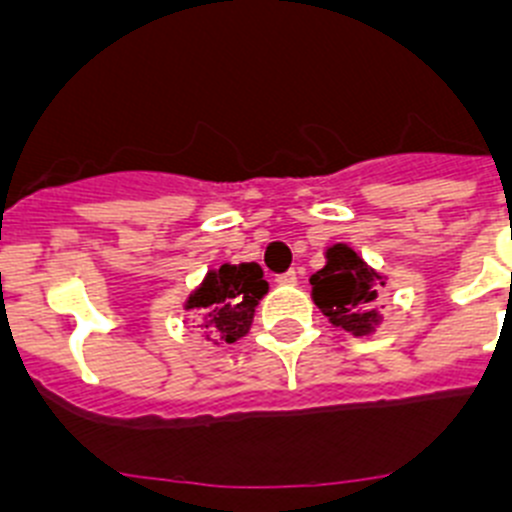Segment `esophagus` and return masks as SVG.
<instances>
[{"label": "esophagus", "mask_w": 512, "mask_h": 512, "mask_svg": "<svg viewBox=\"0 0 512 512\" xmlns=\"http://www.w3.org/2000/svg\"><path fill=\"white\" fill-rule=\"evenodd\" d=\"M278 283L280 285H295L298 283V275H295V270H288V272H283V275H278Z\"/></svg>", "instance_id": "1"}]
</instances>
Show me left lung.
I'll list each match as a JSON object with an SVG mask.
<instances>
[{"label": "left lung", "instance_id": "left-lung-1", "mask_svg": "<svg viewBox=\"0 0 512 512\" xmlns=\"http://www.w3.org/2000/svg\"><path fill=\"white\" fill-rule=\"evenodd\" d=\"M328 262L310 278L315 305L328 315L336 328L366 336L379 326L376 313V275L364 260L346 245H336L326 252Z\"/></svg>", "mask_w": 512, "mask_h": 512}]
</instances>
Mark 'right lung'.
I'll use <instances>...</instances> for the list:
<instances>
[{"instance_id": "add662e5", "label": "right lung", "mask_w": 512, "mask_h": 512, "mask_svg": "<svg viewBox=\"0 0 512 512\" xmlns=\"http://www.w3.org/2000/svg\"><path fill=\"white\" fill-rule=\"evenodd\" d=\"M265 293L267 283L260 265H222L209 272L202 288L186 300V308L202 310L209 341L234 343L250 331L255 305Z\"/></svg>"}]
</instances>
